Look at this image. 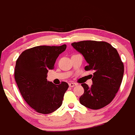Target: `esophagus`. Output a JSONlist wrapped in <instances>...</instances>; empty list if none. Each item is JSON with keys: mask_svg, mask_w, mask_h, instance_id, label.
<instances>
[{"mask_svg": "<svg viewBox=\"0 0 135 135\" xmlns=\"http://www.w3.org/2000/svg\"><path fill=\"white\" fill-rule=\"evenodd\" d=\"M69 85L70 87H74V86H76L77 84L76 83H74V82H70V83L69 84Z\"/></svg>", "mask_w": 135, "mask_h": 135, "instance_id": "1", "label": "esophagus"}]
</instances>
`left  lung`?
Masks as SVG:
<instances>
[{"label":"left lung","instance_id":"obj_1","mask_svg":"<svg viewBox=\"0 0 135 135\" xmlns=\"http://www.w3.org/2000/svg\"><path fill=\"white\" fill-rule=\"evenodd\" d=\"M71 45L88 62L85 70L95 71L91 87L82 84L84 92L80 102L91 109L106 106L115 96L123 77L124 65L118 52L105 41H82Z\"/></svg>","mask_w":135,"mask_h":135}]
</instances>
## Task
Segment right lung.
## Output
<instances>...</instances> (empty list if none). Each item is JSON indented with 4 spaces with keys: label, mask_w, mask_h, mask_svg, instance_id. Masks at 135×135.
Instances as JSON below:
<instances>
[{
    "label": "right lung",
    "mask_w": 135,
    "mask_h": 135,
    "mask_svg": "<svg viewBox=\"0 0 135 135\" xmlns=\"http://www.w3.org/2000/svg\"><path fill=\"white\" fill-rule=\"evenodd\" d=\"M61 46H37L26 49L16 61L14 78L27 104L40 113L48 114L61 106L69 84L55 85L47 80L49 70L54 69L57 57L65 51Z\"/></svg>",
    "instance_id": "add662e5"
}]
</instances>
